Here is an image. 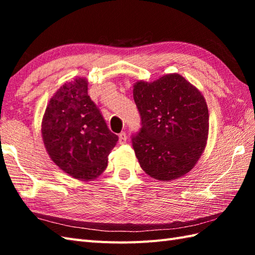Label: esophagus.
I'll return each instance as SVG.
<instances>
[{
	"instance_id": "esophagus-1",
	"label": "esophagus",
	"mask_w": 255,
	"mask_h": 255,
	"mask_svg": "<svg viewBox=\"0 0 255 255\" xmlns=\"http://www.w3.org/2000/svg\"><path fill=\"white\" fill-rule=\"evenodd\" d=\"M127 141V134H126V132H121L119 133V136H118V142L121 143V144H124L125 142Z\"/></svg>"
}]
</instances>
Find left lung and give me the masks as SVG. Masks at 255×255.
Masks as SVG:
<instances>
[{
  "label": "left lung",
  "instance_id": "obj_1",
  "mask_svg": "<svg viewBox=\"0 0 255 255\" xmlns=\"http://www.w3.org/2000/svg\"><path fill=\"white\" fill-rule=\"evenodd\" d=\"M132 93L142 125L132 137V147L141 169L163 182L184 176L207 144L209 114L205 97L178 73L153 82L137 81Z\"/></svg>",
  "mask_w": 255,
  "mask_h": 255
}]
</instances>
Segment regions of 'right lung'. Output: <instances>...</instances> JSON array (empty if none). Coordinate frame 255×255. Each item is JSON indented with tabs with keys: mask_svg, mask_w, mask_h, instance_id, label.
Returning <instances> with one entry per match:
<instances>
[{
	"mask_svg": "<svg viewBox=\"0 0 255 255\" xmlns=\"http://www.w3.org/2000/svg\"><path fill=\"white\" fill-rule=\"evenodd\" d=\"M88 79L77 78L57 90L46 107L41 136L51 160L77 180L99 177L118 137L107 128L88 94Z\"/></svg>",
	"mask_w": 255,
	"mask_h": 255,
	"instance_id": "1",
	"label": "right lung"
}]
</instances>
